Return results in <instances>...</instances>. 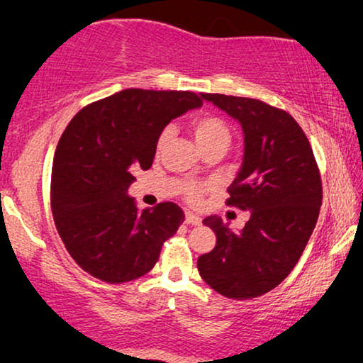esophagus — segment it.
Wrapping results in <instances>:
<instances>
[{
    "label": "esophagus",
    "mask_w": 363,
    "mask_h": 363,
    "mask_svg": "<svg viewBox=\"0 0 363 363\" xmlns=\"http://www.w3.org/2000/svg\"><path fill=\"white\" fill-rule=\"evenodd\" d=\"M185 223H186V225L198 226V225H201V218L198 216V215H195V213L186 211V215H185Z\"/></svg>",
    "instance_id": "1"
}]
</instances>
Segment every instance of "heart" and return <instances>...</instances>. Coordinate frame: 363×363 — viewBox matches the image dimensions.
<instances>
[{
    "instance_id": "b5f03b06",
    "label": "heart",
    "mask_w": 363,
    "mask_h": 363,
    "mask_svg": "<svg viewBox=\"0 0 363 363\" xmlns=\"http://www.w3.org/2000/svg\"><path fill=\"white\" fill-rule=\"evenodd\" d=\"M191 132L203 152L210 150V148H225L226 150V148L230 147L231 138H233L231 127L228 125L225 118L211 116V113L193 118ZM172 138H173V128L172 127L163 128L157 137V143H155L157 153H160L163 148L168 145V142H170ZM208 188L210 186L205 185V183H186V185L183 186V193H185L186 200L195 205V203H200Z\"/></svg>"
}]
</instances>
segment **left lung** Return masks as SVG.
I'll list each match as a JSON object with an SVG mask.
<instances>
[{
  "mask_svg": "<svg viewBox=\"0 0 363 363\" xmlns=\"http://www.w3.org/2000/svg\"><path fill=\"white\" fill-rule=\"evenodd\" d=\"M245 132V158L228 188V206L250 211L241 231L220 216L203 220L216 235L213 251L198 257L211 289L230 299H252L289 276L314 231L322 180L306 133L292 116L257 99L203 94Z\"/></svg>",
  "mask_w": 363,
  "mask_h": 363,
  "instance_id": "8db88e82",
  "label": "left lung"
}]
</instances>
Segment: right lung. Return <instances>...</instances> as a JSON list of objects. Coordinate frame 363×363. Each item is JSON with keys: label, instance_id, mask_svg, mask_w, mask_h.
<instances>
[{"label": "right lung", "instance_id": "right-lung-1", "mask_svg": "<svg viewBox=\"0 0 363 363\" xmlns=\"http://www.w3.org/2000/svg\"><path fill=\"white\" fill-rule=\"evenodd\" d=\"M203 106L190 91L125 89L79 111L59 138L51 173L54 225L74 261L108 284L147 274L185 221L175 203L138 210L127 195L148 170L172 118Z\"/></svg>", "mask_w": 363, "mask_h": 363}]
</instances>
